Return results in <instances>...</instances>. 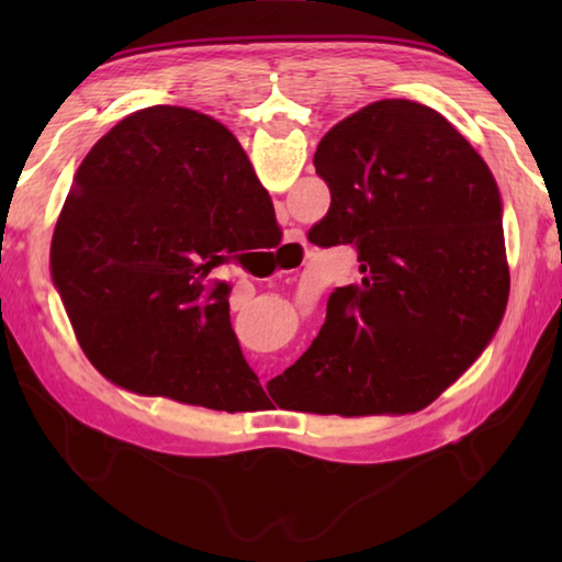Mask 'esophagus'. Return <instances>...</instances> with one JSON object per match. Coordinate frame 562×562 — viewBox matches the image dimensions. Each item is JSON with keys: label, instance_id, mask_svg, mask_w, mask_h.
Wrapping results in <instances>:
<instances>
[{"label": "esophagus", "instance_id": "obj_1", "mask_svg": "<svg viewBox=\"0 0 562 562\" xmlns=\"http://www.w3.org/2000/svg\"><path fill=\"white\" fill-rule=\"evenodd\" d=\"M290 245H292V243H290Z\"/></svg>", "mask_w": 562, "mask_h": 562}]
</instances>
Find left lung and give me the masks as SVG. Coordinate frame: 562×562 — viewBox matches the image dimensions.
<instances>
[{
	"mask_svg": "<svg viewBox=\"0 0 562 562\" xmlns=\"http://www.w3.org/2000/svg\"><path fill=\"white\" fill-rule=\"evenodd\" d=\"M315 168L331 203L307 237L355 245L361 282L329 294L319 335L270 396L312 414L418 412L481 357L506 312L496 178L439 111L408 99L331 126Z\"/></svg>",
	"mask_w": 562,
	"mask_h": 562,
	"instance_id": "1",
	"label": "left lung"
}]
</instances>
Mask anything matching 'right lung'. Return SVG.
<instances>
[{
    "label": "right lung",
    "mask_w": 562,
    "mask_h": 562,
    "mask_svg": "<svg viewBox=\"0 0 562 562\" xmlns=\"http://www.w3.org/2000/svg\"><path fill=\"white\" fill-rule=\"evenodd\" d=\"M270 193L221 121L150 106L76 170L52 237V280L83 355L128 392L215 412L262 396L207 274L280 243Z\"/></svg>",
    "instance_id": "1"
}]
</instances>
